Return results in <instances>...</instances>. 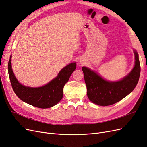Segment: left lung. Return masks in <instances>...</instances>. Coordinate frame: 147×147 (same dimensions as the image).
Returning <instances> with one entry per match:
<instances>
[{"instance_id":"obj_1","label":"left lung","mask_w":147,"mask_h":147,"mask_svg":"<svg viewBox=\"0 0 147 147\" xmlns=\"http://www.w3.org/2000/svg\"><path fill=\"white\" fill-rule=\"evenodd\" d=\"M134 51L135 65L126 77L118 82H109L85 67H82L87 88V96L94 104L109 106L127 96L136 88L139 80L140 64L138 53Z\"/></svg>"}]
</instances>
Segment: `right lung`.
Instances as JSON below:
<instances>
[{
  "label": "right lung",
  "instance_id": "right-lung-1",
  "mask_svg": "<svg viewBox=\"0 0 147 147\" xmlns=\"http://www.w3.org/2000/svg\"><path fill=\"white\" fill-rule=\"evenodd\" d=\"M11 56L8 72L11 86L16 95L23 101L39 108H49L57 105L63 97V88L71 74L76 69V63H71L63 68L56 78L46 85L38 88L22 85L15 78L11 65Z\"/></svg>",
  "mask_w": 147,
  "mask_h": 147
}]
</instances>
